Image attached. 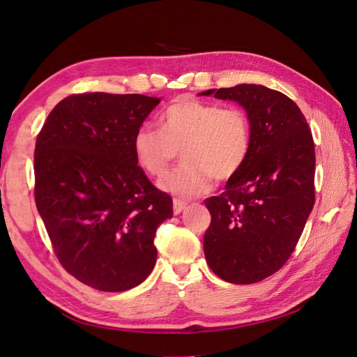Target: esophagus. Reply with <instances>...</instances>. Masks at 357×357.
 <instances>
[{
	"mask_svg": "<svg viewBox=\"0 0 357 357\" xmlns=\"http://www.w3.org/2000/svg\"><path fill=\"white\" fill-rule=\"evenodd\" d=\"M186 205H188V202H185V201H181V199H174L172 201V210H174V213L176 214H180L183 210L186 208Z\"/></svg>",
	"mask_w": 357,
	"mask_h": 357,
	"instance_id": "esophagus-1",
	"label": "esophagus"
}]
</instances>
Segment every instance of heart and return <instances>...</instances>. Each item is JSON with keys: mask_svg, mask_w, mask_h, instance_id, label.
Here are the masks:
<instances>
[{"mask_svg": "<svg viewBox=\"0 0 357 357\" xmlns=\"http://www.w3.org/2000/svg\"><path fill=\"white\" fill-rule=\"evenodd\" d=\"M160 128L142 125L134 135V155L149 176H164L172 160L183 164L159 188L181 198L198 197L213 183L232 178L250 152V122L236 107L181 96L160 114Z\"/></svg>", "mask_w": 357, "mask_h": 357, "instance_id": "obj_1", "label": "heart"}]
</instances>
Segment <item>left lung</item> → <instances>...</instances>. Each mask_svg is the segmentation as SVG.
<instances>
[{
	"instance_id": "1",
	"label": "left lung",
	"mask_w": 357,
	"mask_h": 357,
	"mask_svg": "<svg viewBox=\"0 0 357 357\" xmlns=\"http://www.w3.org/2000/svg\"><path fill=\"white\" fill-rule=\"evenodd\" d=\"M201 95L241 105L252 134L243 168L223 193L205 199V261L228 283L262 282L294 253L314 205V142L299 107L282 92L243 83Z\"/></svg>"
}]
</instances>
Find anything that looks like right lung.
<instances>
[{
	"label": "right lung",
	"instance_id": "add662e5",
	"mask_svg": "<svg viewBox=\"0 0 357 357\" xmlns=\"http://www.w3.org/2000/svg\"><path fill=\"white\" fill-rule=\"evenodd\" d=\"M160 98L80 93L56 104L37 137L36 204L62 266L102 291L143 283L172 199L137 164L132 139Z\"/></svg>",
	"mask_w": 357,
	"mask_h": 357
}]
</instances>
